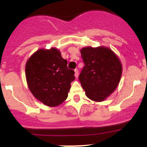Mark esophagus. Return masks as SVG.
<instances>
[{"label": "esophagus", "mask_w": 147, "mask_h": 147, "mask_svg": "<svg viewBox=\"0 0 147 147\" xmlns=\"http://www.w3.org/2000/svg\"><path fill=\"white\" fill-rule=\"evenodd\" d=\"M78 75H79V72H78V69H75V78H78Z\"/></svg>", "instance_id": "obj_1"}]
</instances>
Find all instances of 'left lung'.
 I'll return each mask as SVG.
<instances>
[{
  "label": "left lung",
  "mask_w": 147,
  "mask_h": 147,
  "mask_svg": "<svg viewBox=\"0 0 147 147\" xmlns=\"http://www.w3.org/2000/svg\"><path fill=\"white\" fill-rule=\"evenodd\" d=\"M80 53L84 67L79 80L86 96L92 101H104L119 84L122 74L121 61L105 46L84 47Z\"/></svg>",
  "instance_id": "1"
}]
</instances>
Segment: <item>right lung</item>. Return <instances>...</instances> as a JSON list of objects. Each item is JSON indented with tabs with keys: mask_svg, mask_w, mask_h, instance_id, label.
Wrapping results in <instances>:
<instances>
[{
	"mask_svg": "<svg viewBox=\"0 0 147 147\" xmlns=\"http://www.w3.org/2000/svg\"><path fill=\"white\" fill-rule=\"evenodd\" d=\"M67 63L56 47L39 49L26 62L28 88L46 106L57 107L67 97L71 82L75 78V72L68 69Z\"/></svg>",
	"mask_w": 147,
	"mask_h": 147,
	"instance_id": "add662e5",
	"label": "right lung"
}]
</instances>
